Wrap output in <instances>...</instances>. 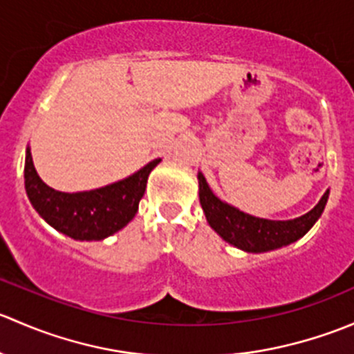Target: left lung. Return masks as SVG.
I'll return each mask as SVG.
<instances>
[{
  "label": "left lung",
  "instance_id": "left-lung-1",
  "mask_svg": "<svg viewBox=\"0 0 354 354\" xmlns=\"http://www.w3.org/2000/svg\"><path fill=\"white\" fill-rule=\"evenodd\" d=\"M198 197L207 223L224 241L243 252L262 253L283 248L305 236L322 216L329 198V190L322 195L319 203L310 212L289 221L262 219L241 212L236 207L217 198L202 173H198Z\"/></svg>",
  "mask_w": 354,
  "mask_h": 354
}]
</instances>
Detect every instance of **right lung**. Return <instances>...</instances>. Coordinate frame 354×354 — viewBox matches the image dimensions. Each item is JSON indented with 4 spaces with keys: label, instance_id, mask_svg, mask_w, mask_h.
I'll return each instance as SVG.
<instances>
[{
    "label": "right lung",
    "instance_id": "add662e5",
    "mask_svg": "<svg viewBox=\"0 0 354 354\" xmlns=\"http://www.w3.org/2000/svg\"><path fill=\"white\" fill-rule=\"evenodd\" d=\"M160 159H154L124 180L91 192L65 194L48 187L25 152V192L39 216L59 233L80 241H99L123 230L135 217L147 178Z\"/></svg>",
    "mask_w": 354,
    "mask_h": 354
}]
</instances>
